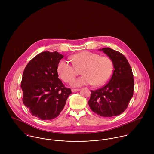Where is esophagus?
I'll use <instances>...</instances> for the list:
<instances>
[{
    "label": "esophagus",
    "mask_w": 154,
    "mask_h": 154,
    "mask_svg": "<svg viewBox=\"0 0 154 154\" xmlns=\"http://www.w3.org/2000/svg\"><path fill=\"white\" fill-rule=\"evenodd\" d=\"M78 91H79V89H72V92H77Z\"/></svg>",
    "instance_id": "esophagus-1"
}]
</instances>
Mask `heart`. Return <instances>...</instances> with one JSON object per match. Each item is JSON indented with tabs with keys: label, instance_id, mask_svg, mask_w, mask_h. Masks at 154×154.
Returning <instances> with one entry per match:
<instances>
[{
	"label": "heart",
	"instance_id": "heart-1",
	"mask_svg": "<svg viewBox=\"0 0 154 154\" xmlns=\"http://www.w3.org/2000/svg\"><path fill=\"white\" fill-rule=\"evenodd\" d=\"M73 66L66 60H61L57 67V73L65 82L70 81L77 74L75 69H81L83 75L72 81L73 87L84 85L101 86L106 83L111 76L113 63L110 57L100 56L97 53L84 51L70 57Z\"/></svg>",
	"mask_w": 154,
	"mask_h": 154
}]
</instances>
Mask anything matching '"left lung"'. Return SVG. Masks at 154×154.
I'll use <instances>...</instances> for the list:
<instances>
[{"instance_id": "left-lung-1", "label": "left lung", "mask_w": 154, "mask_h": 154, "mask_svg": "<svg viewBox=\"0 0 154 154\" xmlns=\"http://www.w3.org/2000/svg\"><path fill=\"white\" fill-rule=\"evenodd\" d=\"M100 50L111 59L114 70L106 85L91 91L88 104L92 111L102 117H113L123 112L128 106L133 95V75L123 54L108 47Z\"/></svg>"}]
</instances>
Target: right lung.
I'll use <instances>...</instances> for the list:
<instances>
[{
  "label": "right lung",
  "mask_w": 154,
  "mask_h": 154,
  "mask_svg": "<svg viewBox=\"0 0 154 154\" xmlns=\"http://www.w3.org/2000/svg\"><path fill=\"white\" fill-rule=\"evenodd\" d=\"M63 57L57 51H43L31 59L23 70V103L33 116L41 120L57 117L72 94L58 78L57 67Z\"/></svg>",
  "instance_id": "right-lung-1"
}]
</instances>
